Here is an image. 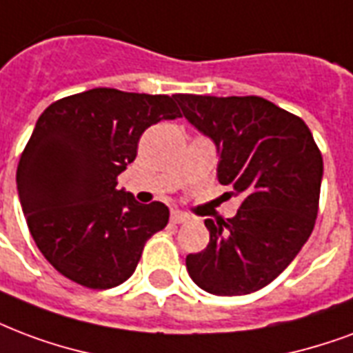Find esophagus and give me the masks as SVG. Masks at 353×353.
Returning a JSON list of instances; mask_svg holds the SVG:
<instances>
[{"mask_svg": "<svg viewBox=\"0 0 353 353\" xmlns=\"http://www.w3.org/2000/svg\"><path fill=\"white\" fill-rule=\"evenodd\" d=\"M189 221V215H185L181 211H172V215H170V223L172 224H183Z\"/></svg>", "mask_w": 353, "mask_h": 353, "instance_id": "esophagus-1", "label": "esophagus"}]
</instances>
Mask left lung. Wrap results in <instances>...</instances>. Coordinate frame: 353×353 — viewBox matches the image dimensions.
<instances>
[{"instance_id":"1","label":"left lung","mask_w":353,"mask_h":353,"mask_svg":"<svg viewBox=\"0 0 353 353\" xmlns=\"http://www.w3.org/2000/svg\"><path fill=\"white\" fill-rule=\"evenodd\" d=\"M177 104L215 142L216 177L241 198L232 219H205L210 243L187 256L190 279L215 296L268 286L314 228L323 161L301 117L262 97L179 93Z\"/></svg>"}]
</instances>
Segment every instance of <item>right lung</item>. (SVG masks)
<instances>
[{
	"mask_svg": "<svg viewBox=\"0 0 353 353\" xmlns=\"http://www.w3.org/2000/svg\"><path fill=\"white\" fill-rule=\"evenodd\" d=\"M181 117L174 97L95 88L52 103L17 170L33 241L57 273L91 290L125 283L145 241L168 224L163 202L117 189L143 130Z\"/></svg>",
	"mask_w": 353,
	"mask_h": 353,
	"instance_id": "obj_1",
	"label": "right lung"
}]
</instances>
